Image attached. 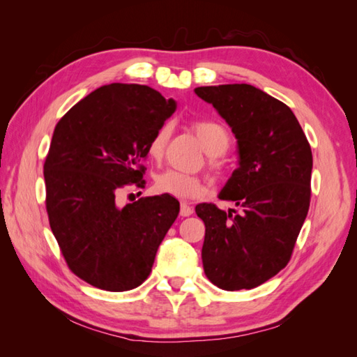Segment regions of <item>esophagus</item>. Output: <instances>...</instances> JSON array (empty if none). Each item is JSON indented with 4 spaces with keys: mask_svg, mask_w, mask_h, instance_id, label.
<instances>
[{
    "mask_svg": "<svg viewBox=\"0 0 357 357\" xmlns=\"http://www.w3.org/2000/svg\"><path fill=\"white\" fill-rule=\"evenodd\" d=\"M193 213V208L190 207V204L188 202H181V210H179V215L181 216H190Z\"/></svg>",
    "mask_w": 357,
    "mask_h": 357,
    "instance_id": "34e87169",
    "label": "esophagus"
}]
</instances>
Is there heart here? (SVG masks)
<instances>
[{
    "instance_id": "obj_1",
    "label": "heart",
    "mask_w": 357,
    "mask_h": 357,
    "mask_svg": "<svg viewBox=\"0 0 357 357\" xmlns=\"http://www.w3.org/2000/svg\"><path fill=\"white\" fill-rule=\"evenodd\" d=\"M192 127L208 155H224L230 149L231 136L224 124L213 119H199L195 121ZM170 124H162L151 135L147 144V155L151 159L161 161L165 153L167 144H169L170 139ZM210 165L216 173H221L224 170V164L218 161L216 158L211 159ZM155 190L161 195L172 196V198L178 199H196L206 195L207 185L204 183V179L201 176H196V174H188L178 170H165L156 176Z\"/></svg>"
}]
</instances>
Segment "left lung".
Segmentation results:
<instances>
[{
	"label": "left lung",
	"mask_w": 357,
	"mask_h": 357,
	"mask_svg": "<svg viewBox=\"0 0 357 357\" xmlns=\"http://www.w3.org/2000/svg\"><path fill=\"white\" fill-rule=\"evenodd\" d=\"M195 92L229 123L239 147V167L219 193L239 213L196 206L206 225L204 271L222 290H250L291 259L312 198V147L291 109L259 89L222 84Z\"/></svg>",
	"instance_id": "left-lung-1"
}]
</instances>
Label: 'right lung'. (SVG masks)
<instances>
[{
  "label": "right lung",
  "instance_id": "1",
  "mask_svg": "<svg viewBox=\"0 0 357 357\" xmlns=\"http://www.w3.org/2000/svg\"><path fill=\"white\" fill-rule=\"evenodd\" d=\"M176 109L149 86H102L58 121L44 162L45 210L67 267L107 291L139 287L179 213L167 195L119 207L126 187H144L147 144Z\"/></svg>",
  "mask_w": 357,
  "mask_h": 357
}]
</instances>
